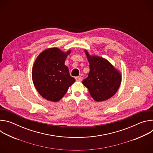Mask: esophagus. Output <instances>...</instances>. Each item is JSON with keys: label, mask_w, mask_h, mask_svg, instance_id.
Returning <instances> with one entry per match:
<instances>
[{"label": "esophagus", "mask_w": 153, "mask_h": 153, "mask_svg": "<svg viewBox=\"0 0 153 153\" xmlns=\"http://www.w3.org/2000/svg\"><path fill=\"white\" fill-rule=\"evenodd\" d=\"M75 79H76V81H78V82H81L82 80V77H81V76L76 77Z\"/></svg>", "instance_id": "obj_1"}]
</instances>
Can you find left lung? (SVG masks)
Listing matches in <instances>:
<instances>
[{"instance_id": "1", "label": "left lung", "mask_w": 153, "mask_h": 153, "mask_svg": "<svg viewBox=\"0 0 153 153\" xmlns=\"http://www.w3.org/2000/svg\"><path fill=\"white\" fill-rule=\"evenodd\" d=\"M85 54L90 63V73L82 83L88 89L97 102L106 100L113 96L121 83V74L106 59Z\"/></svg>"}]
</instances>
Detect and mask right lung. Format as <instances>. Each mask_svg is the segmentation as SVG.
Wrapping results in <instances>:
<instances>
[{"instance_id": "obj_1", "label": "right lung", "mask_w": 153, "mask_h": 153, "mask_svg": "<svg viewBox=\"0 0 153 153\" xmlns=\"http://www.w3.org/2000/svg\"><path fill=\"white\" fill-rule=\"evenodd\" d=\"M70 52L63 53L57 48H49L41 53L34 62L32 70L34 86L39 93L48 100H60L75 82L65 65Z\"/></svg>"}]
</instances>
